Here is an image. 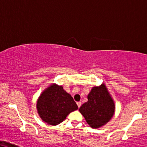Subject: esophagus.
Returning a JSON list of instances; mask_svg holds the SVG:
<instances>
[{"instance_id":"34e87169","label":"esophagus","mask_w":147,"mask_h":147,"mask_svg":"<svg viewBox=\"0 0 147 147\" xmlns=\"http://www.w3.org/2000/svg\"><path fill=\"white\" fill-rule=\"evenodd\" d=\"M77 105H78L79 107H81V102H77Z\"/></svg>"}]
</instances>
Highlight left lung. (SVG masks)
<instances>
[{
	"label": "left lung",
	"mask_w": 147,
	"mask_h": 147,
	"mask_svg": "<svg viewBox=\"0 0 147 147\" xmlns=\"http://www.w3.org/2000/svg\"><path fill=\"white\" fill-rule=\"evenodd\" d=\"M79 110L92 128H99L108 123L114 114L115 104L105 84L92 88L88 101Z\"/></svg>",
	"instance_id": "8db88e82"
}]
</instances>
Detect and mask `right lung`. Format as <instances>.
Listing matches in <instances>:
<instances>
[{
	"mask_svg": "<svg viewBox=\"0 0 147 147\" xmlns=\"http://www.w3.org/2000/svg\"><path fill=\"white\" fill-rule=\"evenodd\" d=\"M37 109L43 121L51 125L63 122L66 116L78 109L71 95L61 86L52 84L43 91L37 101Z\"/></svg>",
	"mask_w": 147,
	"mask_h": 147,
	"instance_id": "add662e5",
	"label": "right lung"
}]
</instances>
